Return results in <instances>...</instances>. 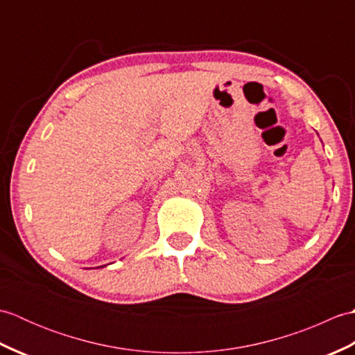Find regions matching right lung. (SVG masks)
<instances>
[{"mask_svg": "<svg viewBox=\"0 0 355 355\" xmlns=\"http://www.w3.org/2000/svg\"><path fill=\"white\" fill-rule=\"evenodd\" d=\"M102 267H105V266H102ZM102 267H97V268H102Z\"/></svg>", "mask_w": 355, "mask_h": 355, "instance_id": "obj_1", "label": "right lung"}]
</instances>
